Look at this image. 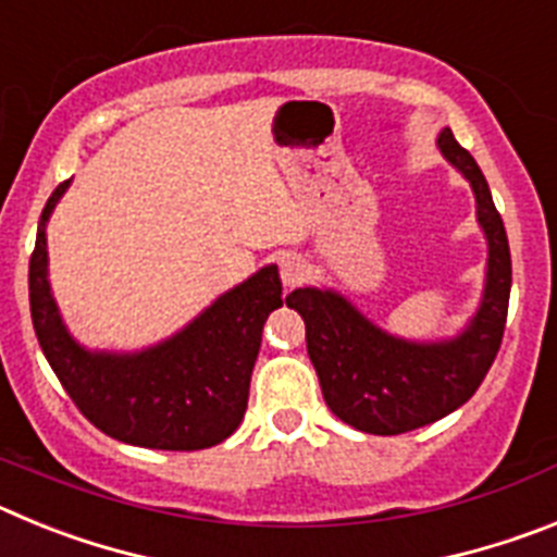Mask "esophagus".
<instances>
[{
	"label": "esophagus",
	"instance_id": "34e87169",
	"mask_svg": "<svg viewBox=\"0 0 557 557\" xmlns=\"http://www.w3.org/2000/svg\"><path fill=\"white\" fill-rule=\"evenodd\" d=\"M307 278V264L298 256H287L282 259V282L284 287H298Z\"/></svg>",
	"mask_w": 557,
	"mask_h": 557
}]
</instances>
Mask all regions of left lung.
Instances as JSON below:
<instances>
[{
  "label": "left lung",
  "instance_id": "obj_1",
  "mask_svg": "<svg viewBox=\"0 0 557 557\" xmlns=\"http://www.w3.org/2000/svg\"><path fill=\"white\" fill-rule=\"evenodd\" d=\"M437 145L469 178L476 220L488 236V282L471 326L449 343H407L373 326L332 289L304 287L287 295V307L307 323V351L329 410L371 435H401L466 405L494 366L508 321L513 270L488 181L449 127Z\"/></svg>",
  "mask_w": 557,
  "mask_h": 557
}]
</instances>
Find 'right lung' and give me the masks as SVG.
<instances>
[{
  "mask_svg": "<svg viewBox=\"0 0 557 557\" xmlns=\"http://www.w3.org/2000/svg\"><path fill=\"white\" fill-rule=\"evenodd\" d=\"M63 181L38 220L29 256V312L41 351L77 410L100 432L145 449L195 451L243 424L250 373L268 314L282 307L278 270H259L198 321L141 354H91L69 337L47 282V220Z\"/></svg>",
  "mask_w": 557,
  "mask_h": 557,
  "instance_id": "1",
  "label": "right lung"
}]
</instances>
